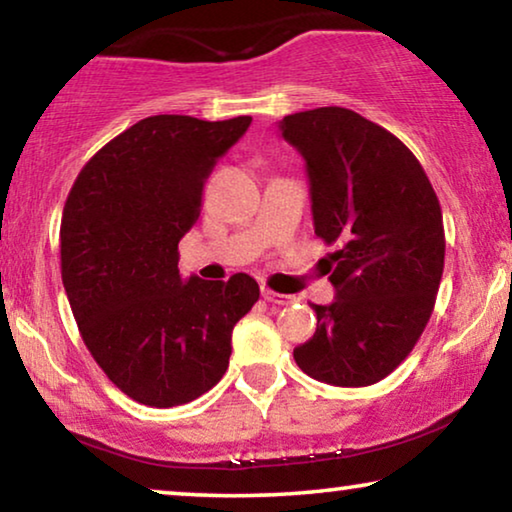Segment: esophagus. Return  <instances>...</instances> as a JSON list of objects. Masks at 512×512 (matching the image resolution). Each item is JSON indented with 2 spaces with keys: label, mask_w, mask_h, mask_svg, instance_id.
Here are the masks:
<instances>
[{
  "label": "esophagus",
  "mask_w": 512,
  "mask_h": 512,
  "mask_svg": "<svg viewBox=\"0 0 512 512\" xmlns=\"http://www.w3.org/2000/svg\"><path fill=\"white\" fill-rule=\"evenodd\" d=\"M261 293H263V298L268 300V303H272V305H291V303H296V298L286 296V293H277V291H272V289H263Z\"/></svg>",
  "instance_id": "1"
}]
</instances>
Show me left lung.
<instances>
[{
	"label": "left lung",
	"instance_id": "obj_1",
	"mask_svg": "<svg viewBox=\"0 0 512 512\" xmlns=\"http://www.w3.org/2000/svg\"><path fill=\"white\" fill-rule=\"evenodd\" d=\"M279 132L305 158L314 233L326 244L335 300L312 305L317 331L293 349L298 368L333 387H368L417 345L445 265L440 202L412 151L352 109L284 116Z\"/></svg>",
	"mask_w": 512,
	"mask_h": 512
}]
</instances>
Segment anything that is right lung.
<instances>
[{
    "label": "right lung",
    "mask_w": 512,
    "mask_h": 512,
    "mask_svg": "<svg viewBox=\"0 0 512 512\" xmlns=\"http://www.w3.org/2000/svg\"><path fill=\"white\" fill-rule=\"evenodd\" d=\"M249 125L149 116L104 144L67 195L62 284L88 352L132 401L174 408L212 389L261 296L244 272L207 282L177 268L205 179Z\"/></svg>",
    "instance_id": "obj_1"
}]
</instances>
